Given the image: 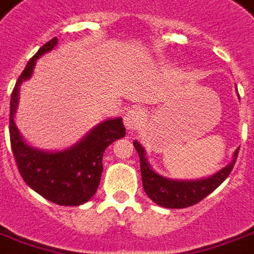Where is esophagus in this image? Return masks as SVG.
Instances as JSON below:
<instances>
[{"mask_svg":"<svg viewBox=\"0 0 254 254\" xmlns=\"http://www.w3.org/2000/svg\"><path fill=\"white\" fill-rule=\"evenodd\" d=\"M144 120V111L140 107H133L129 109L124 114V124L129 130H134L141 125V122Z\"/></svg>","mask_w":254,"mask_h":254,"instance_id":"34e87169","label":"esophagus"}]
</instances>
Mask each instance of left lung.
Masks as SVG:
<instances>
[{"mask_svg":"<svg viewBox=\"0 0 254 254\" xmlns=\"http://www.w3.org/2000/svg\"><path fill=\"white\" fill-rule=\"evenodd\" d=\"M133 145L139 154L141 180H143V189L145 194L157 205L169 207V209L192 206L202 201L210 192H213L231 173L239 151V148H237L231 162L219 170L217 173H214L213 176L199 179V180H173V179L158 175L157 172L152 169L151 165L148 164L145 158L144 148L137 140L133 141Z\"/></svg>","mask_w":254,"mask_h":254,"instance_id":"8db88e82","label":"left lung"}]
</instances>
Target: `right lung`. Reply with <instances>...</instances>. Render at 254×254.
<instances>
[{
    "label": "right lung",
    "mask_w": 254,
    "mask_h": 254,
    "mask_svg": "<svg viewBox=\"0 0 254 254\" xmlns=\"http://www.w3.org/2000/svg\"><path fill=\"white\" fill-rule=\"evenodd\" d=\"M58 44L55 37L28 60L10 95L9 136L17 169L28 187L48 201L62 206H78L95 195L103 172V154L113 141L122 139L127 129L122 118L100 122L84 139L67 150L44 151L28 145L15 124L20 85L33 75L37 59L52 51Z\"/></svg>",
    "instance_id": "add662e5"
}]
</instances>
